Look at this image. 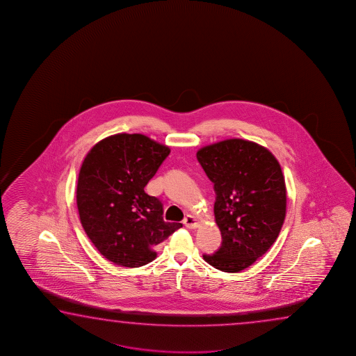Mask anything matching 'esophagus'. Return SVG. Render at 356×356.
<instances>
[{
  "label": "esophagus",
  "mask_w": 356,
  "mask_h": 356,
  "mask_svg": "<svg viewBox=\"0 0 356 356\" xmlns=\"http://www.w3.org/2000/svg\"><path fill=\"white\" fill-rule=\"evenodd\" d=\"M183 224L189 228V229H194V228H198L199 222L193 217V216H187V217L184 218V220H183Z\"/></svg>",
  "instance_id": "esophagus-1"
}]
</instances>
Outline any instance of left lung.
I'll return each instance as SVG.
<instances>
[{"instance_id": "1", "label": "left lung", "mask_w": 356, "mask_h": 356, "mask_svg": "<svg viewBox=\"0 0 356 356\" xmlns=\"http://www.w3.org/2000/svg\"><path fill=\"white\" fill-rule=\"evenodd\" d=\"M197 159L214 184L223 239L203 259L225 273L244 270L268 252L283 227L286 188L280 164L266 147L241 138L205 145Z\"/></svg>"}]
</instances>
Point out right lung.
<instances>
[{
  "label": "right lung",
  "mask_w": 356,
  "mask_h": 356,
  "mask_svg": "<svg viewBox=\"0 0 356 356\" xmlns=\"http://www.w3.org/2000/svg\"><path fill=\"white\" fill-rule=\"evenodd\" d=\"M169 153L145 134L118 133L93 145L81 165V224L98 252L117 266L151 263L158 244L181 227L164 222L162 202L145 192Z\"/></svg>",
  "instance_id": "right-lung-1"
}]
</instances>
